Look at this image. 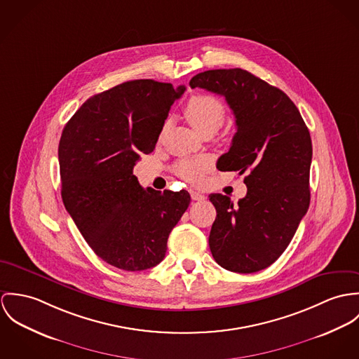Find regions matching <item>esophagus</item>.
Instances as JSON below:
<instances>
[{
  "label": "esophagus",
  "instance_id": "obj_1",
  "mask_svg": "<svg viewBox=\"0 0 359 359\" xmlns=\"http://www.w3.org/2000/svg\"><path fill=\"white\" fill-rule=\"evenodd\" d=\"M190 196H191L193 201H203L205 199V196L201 194L198 191H196V190H190Z\"/></svg>",
  "mask_w": 359,
  "mask_h": 359
}]
</instances>
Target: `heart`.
<instances>
[{
    "label": "heart",
    "mask_w": 359,
    "mask_h": 359,
    "mask_svg": "<svg viewBox=\"0 0 359 359\" xmlns=\"http://www.w3.org/2000/svg\"><path fill=\"white\" fill-rule=\"evenodd\" d=\"M184 116L201 135H213L226 120V107L212 95H194L184 106ZM212 166L213 160L210 157L201 156L179 161L173 170L190 183H201Z\"/></svg>",
    "instance_id": "b5f03b06"
}]
</instances>
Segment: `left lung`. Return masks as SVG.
Returning a JSON list of instances; mask_svg holds the SVG:
<instances>
[{
    "label": "left lung",
    "mask_w": 359,
    "mask_h": 359,
    "mask_svg": "<svg viewBox=\"0 0 359 359\" xmlns=\"http://www.w3.org/2000/svg\"><path fill=\"white\" fill-rule=\"evenodd\" d=\"M190 86L226 97L237 132L216 166L246 173L248 193L238 205L223 194L209 196L217 213L209 234L212 256L239 274L267 269L287 248L310 206L309 128L286 93L246 70H208L194 76Z\"/></svg>",
    "instance_id": "left-lung-1"
}]
</instances>
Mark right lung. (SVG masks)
<instances>
[{
	"instance_id": "1",
	"label": "right lung",
	"mask_w": 359,
	"mask_h": 359,
	"mask_svg": "<svg viewBox=\"0 0 359 359\" xmlns=\"http://www.w3.org/2000/svg\"><path fill=\"white\" fill-rule=\"evenodd\" d=\"M186 88L126 81L88 99L59 142L63 203L106 263L142 271L162 262L166 242L190 205L186 190H146L133 175L158 142L169 109Z\"/></svg>"
}]
</instances>
